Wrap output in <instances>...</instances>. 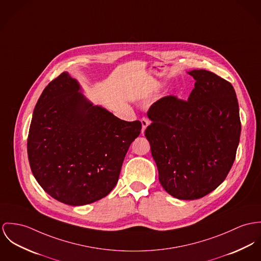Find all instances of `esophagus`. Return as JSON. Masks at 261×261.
<instances>
[{
  "instance_id": "obj_1",
  "label": "esophagus",
  "mask_w": 261,
  "mask_h": 261,
  "mask_svg": "<svg viewBox=\"0 0 261 261\" xmlns=\"http://www.w3.org/2000/svg\"><path fill=\"white\" fill-rule=\"evenodd\" d=\"M141 123H142V134H144V132H145V130H146V128L150 125V120L144 117V118H142V119H141Z\"/></svg>"
}]
</instances>
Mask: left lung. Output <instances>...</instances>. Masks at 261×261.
<instances>
[{
	"label": "left lung",
	"instance_id": "obj_1",
	"mask_svg": "<svg viewBox=\"0 0 261 261\" xmlns=\"http://www.w3.org/2000/svg\"><path fill=\"white\" fill-rule=\"evenodd\" d=\"M188 100L165 96L147 115L145 130L165 191L179 200H196L226 178L237 154L241 125L233 86L214 72L195 69Z\"/></svg>",
	"mask_w": 261,
	"mask_h": 261
}]
</instances>
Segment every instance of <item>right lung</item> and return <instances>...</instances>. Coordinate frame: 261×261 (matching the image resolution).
Returning <instances> with one entry per match:
<instances>
[{
  "mask_svg": "<svg viewBox=\"0 0 261 261\" xmlns=\"http://www.w3.org/2000/svg\"><path fill=\"white\" fill-rule=\"evenodd\" d=\"M82 93L68 72L49 82L35 107L28 137L34 177L57 201L84 205L106 197L141 132Z\"/></svg>",
  "mask_w": 261,
  "mask_h": 261,
  "instance_id": "1",
  "label": "right lung"
}]
</instances>
